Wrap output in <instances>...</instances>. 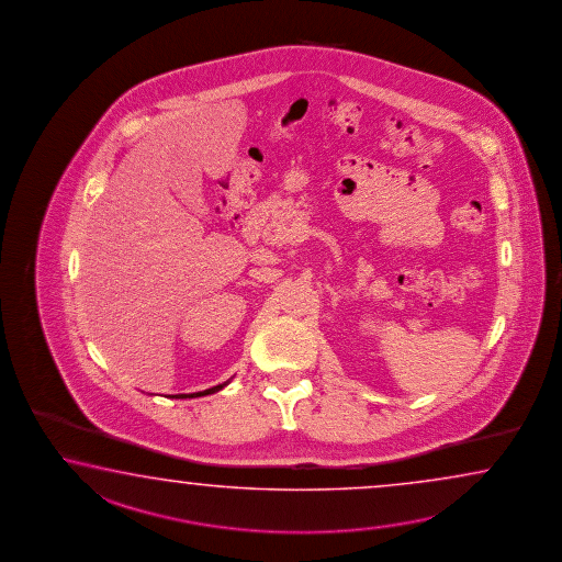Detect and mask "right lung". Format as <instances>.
Returning <instances> with one entry per match:
<instances>
[{
  "instance_id": "right-lung-1",
  "label": "right lung",
  "mask_w": 562,
  "mask_h": 562,
  "mask_svg": "<svg viewBox=\"0 0 562 562\" xmlns=\"http://www.w3.org/2000/svg\"><path fill=\"white\" fill-rule=\"evenodd\" d=\"M228 382H224V384H218V386H214V389L204 390V392H195V394H176V398H195V396H206V394H214V392H218V390L224 389V386H226Z\"/></svg>"
}]
</instances>
